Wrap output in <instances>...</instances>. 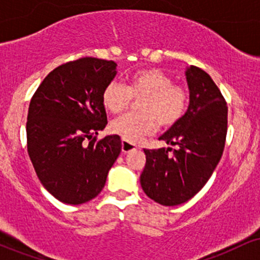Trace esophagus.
Here are the masks:
<instances>
[{
    "instance_id": "obj_1",
    "label": "esophagus",
    "mask_w": 260,
    "mask_h": 260,
    "mask_svg": "<svg viewBox=\"0 0 260 260\" xmlns=\"http://www.w3.org/2000/svg\"><path fill=\"white\" fill-rule=\"evenodd\" d=\"M136 149H138V145L136 143L129 142L127 139H122V151L123 153H129V151L136 150Z\"/></svg>"
}]
</instances>
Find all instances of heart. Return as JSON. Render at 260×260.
<instances>
[{
  "mask_svg": "<svg viewBox=\"0 0 260 260\" xmlns=\"http://www.w3.org/2000/svg\"><path fill=\"white\" fill-rule=\"evenodd\" d=\"M139 113H127L116 118L111 131L123 139L136 142L155 132L157 124L168 128L183 117L189 94L184 86L156 68H143L128 77L127 86L112 80L104 88L103 103L107 111L120 113L132 99L139 100Z\"/></svg>",
  "mask_w": 260,
  "mask_h": 260,
  "instance_id": "1",
  "label": "heart"
}]
</instances>
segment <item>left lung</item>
I'll use <instances>...</instances> for the list:
<instances>
[{"label": "left lung", "mask_w": 260, "mask_h": 260, "mask_svg": "<svg viewBox=\"0 0 260 260\" xmlns=\"http://www.w3.org/2000/svg\"><path fill=\"white\" fill-rule=\"evenodd\" d=\"M189 106L160 137L174 148L144 149L140 184L149 198L166 207L189 201L204 187L222 156L228 105L214 80L196 66L186 71Z\"/></svg>", "instance_id": "1"}]
</instances>
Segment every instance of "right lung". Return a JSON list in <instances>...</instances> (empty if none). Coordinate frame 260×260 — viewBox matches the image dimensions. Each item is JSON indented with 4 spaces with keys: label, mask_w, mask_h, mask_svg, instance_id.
<instances>
[{
    "label": "right lung",
    "mask_w": 260,
    "mask_h": 260,
    "mask_svg": "<svg viewBox=\"0 0 260 260\" xmlns=\"http://www.w3.org/2000/svg\"><path fill=\"white\" fill-rule=\"evenodd\" d=\"M116 66L95 57L67 62L47 74L30 100L29 157L41 184L66 204L99 194L121 153L117 134L96 139L107 124L103 91L115 78Z\"/></svg>",
    "instance_id": "add662e5"
}]
</instances>
